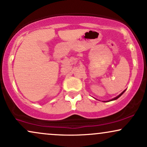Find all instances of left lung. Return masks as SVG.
Segmentation results:
<instances>
[{
    "instance_id": "8db88e82",
    "label": "left lung",
    "mask_w": 147,
    "mask_h": 147,
    "mask_svg": "<svg viewBox=\"0 0 147 147\" xmlns=\"http://www.w3.org/2000/svg\"><path fill=\"white\" fill-rule=\"evenodd\" d=\"M125 90H124V91H123V92H122V93H121V94H120V95H118V96H117V97H115V98H113V99H111V100H110V101H113V100H115V99H118V98H119V97H120V96H121V95H122V94H123V93H124V92H125Z\"/></svg>"
}]
</instances>
